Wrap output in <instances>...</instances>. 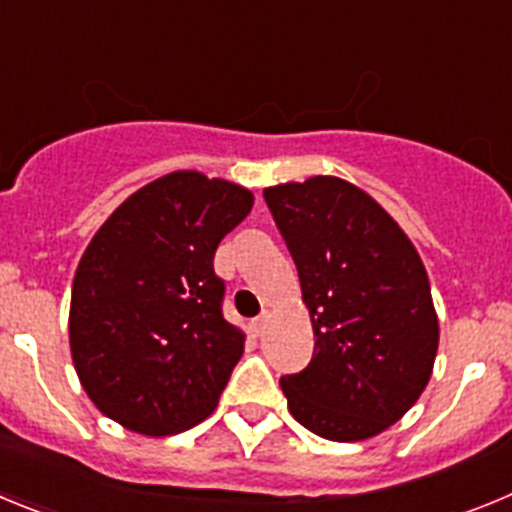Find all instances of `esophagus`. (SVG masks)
I'll use <instances>...</instances> for the list:
<instances>
[{"label":"esophagus","instance_id":"1","mask_svg":"<svg viewBox=\"0 0 512 512\" xmlns=\"http://www.w3.org/2000/svg\"><path fill=\"white\" fill-rule=\"evenodd\" d=\"M266 323H269V315H266V312H261L259 318H256V320H251V330H253V336H261V333H264V330H266Z\"/></svg>","mask_w":512,"mask_h":512}]
</instances>
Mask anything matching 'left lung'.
Listing matches in <instances>:
<instances>
[{"mask_svg": "<svg viewBox=\"0 0 512 512\" xmlns=\"http://www.w3.org/2000/svg\"><path fill=\"white\" fill-rule=\"evenodd\" d=\"M287 243L315 351L282 377L289 413L328 441H364L423 395L438 351L431 284L382 205L338 176L264 189Z\"/></svg>", "mask_w": 512, "mask_h": 512, "instance_id": "left-lung-1", "label": "left lung"}]
</instances>
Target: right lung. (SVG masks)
Returning <instances> with one entry per match:
<instances>
[{
	"instance_id": "obj_1",
	"label": "right lung",
	"mask_w": 512,
	"mask_h": 512,
	"mask_svg": "<svg viewBox=\"0 0 512 512\" xmlns=\"http://www.w3.org/2000/svg\"><path fill=\"white\" fill-rule=\"evenodd\" d=\"M251 207L238 184L174 171L130 194L81 256L71 359L89 400L128 431L171 436L215 410L246 336L223 318L212 259Z\"/></svg>"
}]
</instances>
